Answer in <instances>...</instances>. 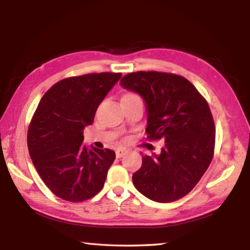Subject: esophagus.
<instances>
[{"instance_id": "34e87169", "label": "esophagus", "mask_w": 250, "mask_h": 250, "mask_svg": "<svg viewBox=\"0 0 250 250\" xmlns=\"http://www.w3.org/2000/svg\"><path fill=\"white\" fill-rule=\"evenodd\" d=\"M126 152V150L125 149H118L117 151H116V155H117V158H121L122 155H124L125 153Z\"/></svg>"}]
</instances>
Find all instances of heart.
<instances>
[{
    "label": "heart",
    "mask_w": 250,
    "mask_h": 250,
    "mask_svg": "<svg viewBox=\"0 0 250 250\" xmlns=\"http://www.w3.org/2000/svg\"><path fill=\"white\" fill-rule=\"evenodd\" d=\"M135 95H133V94H126V95H125L124 97H134Z\"/></svg>",
    "instance_id": "obj_1"
}]
</instances>
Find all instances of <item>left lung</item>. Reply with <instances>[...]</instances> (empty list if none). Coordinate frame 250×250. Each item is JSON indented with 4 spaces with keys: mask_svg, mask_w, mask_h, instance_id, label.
<instances>
[{
    "mask_svg": "<svg viewBox=\"0 0 250 250\" xmlns=\"http://www.w3.org/2000/svg\"><path fill=\"white\" fill-rule=\"evenodd\" d=\"M120 84L146 103V134L163 139L160 154L142 155L132 175L135 188L159 203L180 200L192 191L214 154L215 125L206 100L179 75L138 71Z\"/></svg>",
    "mask_w": 250,
    "mask_h": 250,
    "instance_id": "left-lung-1",
    "label": "left lung"
}]
</instances>
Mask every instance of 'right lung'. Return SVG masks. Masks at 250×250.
Masks as SVG:
<instances>
[{
  "label": "right lung",
  "mask_w": 250,
  "mask_h": 250,
  "mask_svg": "<svg viewBox=\"0 0 250 250\" xmlns=\"http://www.w3.org/2000/svg\"><path fill=\"white\" fill-rule=\"evenodd\" d=\"M121 74L62 79L45 92L32 118L27 146L34 167L55 195L69 202L94 197L116 159L112 150L83 145V129Z\"/></svg>",
  "instance_id": "1"
}]
</instances>
